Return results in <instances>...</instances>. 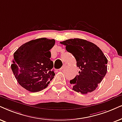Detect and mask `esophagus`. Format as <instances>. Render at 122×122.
<instances>
[{"instance_id": "34e87169", "label": "esophagus", "mask_w": 122, "mask_h": 122, "mask_svg": "<svg viewBox=\"0 0 122 122\" xmlns=\"http://www.w3.org/2000/svg\"><path fill=\"white\" fill-rule=\"evenodd\" d=\"M65 67H66V65L65 64H64V65H63L62 67H61V68L59 69V70H63L65 68Z\"/></svg>"}]
</instances>
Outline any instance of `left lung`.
<instances>
[{"mask_svg":"<svg viewBox=\"0 0 122 122\" xmlns=\"http://www.w3.org/2000/svg\"><path fill=\"white\" fill-rule=\"evenodd\" d=\"M60 43L74 56L80 69L79 75L70 81L72 89L82 94L95 90L107 72V60L102 51L94 43L79 38Z\"/></svg>","mask_w":122,"mask_h":122,"instance_id":"obj_1","label":"left lung"}]
</instances>
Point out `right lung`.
<instances>
[{
  "label": "right lung",
  "instance_id": "obj_1",
  "mask_svg": "<svg viewBox=\"0 0 122 122\" xmlns=\"http://www.w3.org/2000/svg\"><path fill=\"white\" fill-rule=\"evenodd\" d=\"M55 39L32 40L20 46L13 54L11 69L20 86L31 92L47 87L55 75L50 50Z\"/></svg>",
  "mask_w": 122,
  "mask_h": 122
}]
</instances>
